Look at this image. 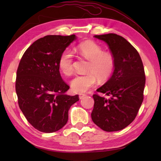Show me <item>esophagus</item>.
Wrapping results in <instances>:
<instances>
[{
    "label": "esophagus",
    "mask_w": 161,
    "mask_h": 161,
    "mask_svg": "<svg viewBox=\"0 0 161 161\" xmlns=\"http://www.w3.org/2000/svg\"><path fill=\"white\" fill-rule=\"evenodd\" d=\"M86 96V94H80V95H79V98H80V99H82L83 98Z\"/></svg>",
    "instance_id": "obj_1"
}]
</instances>
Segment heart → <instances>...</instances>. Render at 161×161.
<instances>
[{
  "label": "heart",
  "mask_w": 161,
  "mask_h": 161,
  "mask_svg": "<svg viewBox=\"0 0 161 161\" xmlns=\"http://www.w3.org/2000/svg\"><path fill=\"white\" fill-rule=\"evenodd\" d=\"M76 51L84 58L89 60L86 72L84 75H77L70 81L72 91L74 93H85L96 85L97 79L105 81L112 75L115 66L114 56L104 52L97 43L86 41L77 46ZM59 67L64 75L69 76L74 71V56L69 50H64L59 59Z\"/></svg>",
  "instance_id": "obj_1"
}]
</instances>
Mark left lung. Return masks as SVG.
<instances>
[{
  "label": "left lung",
  "instance_id": "1",
  "mask_svg": "<svg viewBox=\"0 0 161 161\" xmlns=\"http://www.w3.org/2000/svg\"><path fill=\"white\" fill-rule=\"evenodd\" d=\"M104 41L115 60L111 78L97 89L92 119L105 131L124 129L135 119L143 100L146 77L137 50L123 37L114 33L94 35Z\"/></svg>",
  "mask_w": 161,
  "mask_h": 161
}]
</instances>
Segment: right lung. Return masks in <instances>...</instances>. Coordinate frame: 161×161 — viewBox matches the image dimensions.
<instances>
[{"instance_id":"1","label":"right lung","mask_w":161,"mask_h":161,"mask_svg":"<svg viewBox=\"0 0 161 161\" xmlns=\"http://www.w3.org/2000/svg\"><path fill=\"white\" fill-rule=\"evenodd\" d=\"M77 39L75 35H47L34 42L23 54L16 75L18 105L35 129L44 133L61 129L68 111L79 96L65 94L69 86L59 73V59Z\"/></svg>"}]
</instances>
